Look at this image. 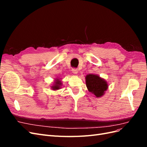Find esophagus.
<instances>
[{
  "label": "esophagus",
  "instance_id": "34e87169",
  "mask_svg": "<svg viewBox=\"0 0 147 147\" xmlns=\"http://www.w3.org/2000/svg\"><path fill=\"white\" fill-rule=\"evenodd\" d=\"M72 72H73L74 74H77L78 72V69H73L72 70Z\"/></svg>",
  "mask_w": 147,
  "mask_h": 147
}]
</instances>
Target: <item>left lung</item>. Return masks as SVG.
I'll list each match as a JSON object with an SVG mask.
<instances>
[{"instance_id": "1", "label": "left lung", "mask_w": 147, "mask_h": 147, "mask_svg": "<svg viewBox=\"0 0 147 147\" xmlns=\"http://www.w3.org/2000/svg\"><path fill=\"white\" fill-rule=\"evenodd\" d=\"M85 80L88 90L96 97L103 96L109 88L107 82L97 74H89L85 77Z\"/></svg>"}]
</instances>
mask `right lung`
<instances>
[{"label": "right lung", "instance_id": "add662e5", "mask_svg": "<svg viewBox=\"0 0 147 147\" xmlns=\"http://www.w3.org/2000/svg\"><path fill=\"white\" fill-rule=\"evenodd\" d=\"M62 85H63V83H62L61 78H56L55 79L54 82H53L52 86H51V88L53 91H56L59 90Z\"/></svg>", "mask_w": 147, "mask_h": 147}]
</instances>
